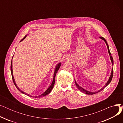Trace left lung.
I'll use <instances>...</instances> for the list:
<instances>
[{
	"instance_id": "obj_1",
	"label": "left lung",
	"mask_w": 123,
	"mask_h": 123,
	"mask_svg": "<svg viewBox=\"0 0 123 123\" xmlns=\"http://www.w3.org/2000/svg\"><path fill=\"white\" fill-rule=\"evenodd\" d=\"M100 38L101 39H102V40H104V41L105 42V43H106V45H107V48H108V52H109V55H110V59H111V62H112V65H114L113 58L112 56H111V52H110V51L109 47V45H108V43H107V42L106 40H105V39L104 38H103V37H100ZM113 68H112V71H111V75H110V77H109V79L108 81H107V82L106 83L105 86L104 87H103V88H101L100 90H99V91H97V92H90V91H87V90H85L84 89H83L82 87H80L79 85H78V84H77V83H76V81H75V84H76V86H77V88H78L80 90V91H81L82 92H83V93H85V94H88V95H93V94H96V93H98V92H100L101 91H102V90L104 89L106 86H107L110 83V82H111L112 79V78H113Z\"/></svg>"
}]
</instances>
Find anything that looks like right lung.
<instances>
[{
	"instance_id": "right-lung-1",
	"label": "right lung",
	"mask_w": 123,
	"mask_h": 123,
	"mask_svg": "<svg viewBox=\"0 0 123 123\" xmlns=\"http://www.w3.org/2000/svg\"><path fill=\"white\" fill-rule=\"evenodd\" d=\"M26 35L23 39H22L20 41V42H21V41H22V40H23L24 39L26 38ZM12 58H13V57H12ZM60 66H61V63H58L57 65V66H56V68H55V71H54V76H53V81H52V84H51V85L49 87V88L47 89V90L45 92H44L43 94H42L41 95H39V96H36L35 97V98H40V97H43V96H46V95H48L51 91V90H52V89H53V87H54V84H55V76H56V73H57V71H58V70L59 69V68H60ZM10 69H11V75H12V80H13V83H14V85H15V86H16V88L19 90V91H20L22 93H23V94H25L24 92H23L22 91H21V90L19 89L18 87H17V86L16 85V83H15V80H14V77H13V70H12V60H11V67H10ZM26 95H27V96H30L29 95H28V94H26ZM32 97V96H31Z\"/></svg>"
}]
</instances>
